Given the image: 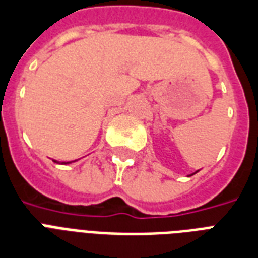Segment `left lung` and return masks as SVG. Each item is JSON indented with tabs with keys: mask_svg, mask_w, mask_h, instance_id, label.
I'll use <instances>...</instances> for the list:
<instances>
[{
	"mask_svg": "<svg viewBox=\"0 0 258 258\" xmlns=\"http://www.w3.org/2000/svg\"><path fill=\"white\" fill-rule=\"evenodd\" d=\"M196 173H199V170H197V171H196ZM196 173H193V174H196ZM193 174H190V175H193ZM190 175H189V177H190Z\"/></svg>",
	"mask_w": 258,
	"mask_h": 258,
	"instance_id": "left-lung-1",
	"label": "left lung"
}]
</instances>
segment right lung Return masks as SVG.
I'll use <instances>...</instances> for the list:
<instances>
[{"label":"right lung","instance_id":"obj_1","mask_svg":"<svg viewBox=\"0 0 258 258\" xmlns=\"http://www.w3.org/2000/svg\"><path fill=\"white\" fill-rule=\"evenodd\" d=\"M55 163H59V162H57V160H54ZM73 162H76V160H72V162H62V164H69V163H73Z\"/></svg>","mask_w":258,"mask_h":258}]
</instances>
